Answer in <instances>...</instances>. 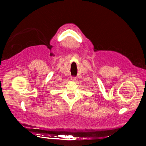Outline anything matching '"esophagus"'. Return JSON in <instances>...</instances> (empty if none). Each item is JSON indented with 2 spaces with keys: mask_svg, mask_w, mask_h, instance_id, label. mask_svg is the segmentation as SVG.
Returning a JSON list of instances; mask_svg holds the SVG:
<instances>
[{
  "mask_svg": "<svg viewBox=\"0 0 146 146\" xmlns=\"http://www.w3.org/2000/svg\"><path fill=\"white\" fill-rule=\"evenodd\" d=\"M70 80H71V81H73V82H74V81H76V77H71V78H70Z\"/></svg>",
  "mask_w": 146,
  "mask_h": 146,
  "instance_id": "34e87169",
  "label": "esophagus"
}]
</instances>
